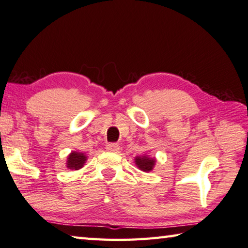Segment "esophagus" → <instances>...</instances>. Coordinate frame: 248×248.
Wrapping results in <instances>:
<instances>
[{"mask_svg":"<svg viewBox=\"0 0 248 248\" xmlns=\"http://www.w3.org/2000/svg\"><path fill=\"white\" fill-rule=\"evenodd\" d=\"M106 150H108V152H117L120 150V146H119V144H116V143H108V145H106Z\"/></svg>","mask_w":248,"mask_h":248,"instance_id":"34e87169","label":"esophagus"}]
</instances>
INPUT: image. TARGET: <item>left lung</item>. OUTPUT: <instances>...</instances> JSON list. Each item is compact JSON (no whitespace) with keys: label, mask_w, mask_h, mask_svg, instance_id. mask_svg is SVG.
<instances>
[{"label":"left lung","mask_w":248,"mask_h":248,"mask_svg":"<svg viewBox=\"0 0 248 248\" xmlns=\"http://www.w3.org/2000/svg\"><path fill=\"white\" fill-rule=\"evenodd\" d=\"M135 163H136V165L140 167V170H144V172H148V170H153L155 159L148 158V157H146V156H144V157H136Z\"/></svg>","instance_id":"8db88e82"}]
</instances>
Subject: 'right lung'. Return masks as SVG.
Returning <instances> with one entry per match:
<instances>
[{"mask_svg":"<svg viewBox=\"0 0 248 248\" xmlns=\"http://www.w3.org/2000/svg\"><path fill=\"white\" fill-rule=\"evenodd\" d=\"M86 161V156L83 153H78V152H73L68 155L67 158V167L72 170H79L83 167Z\"/></svg>","mask_w":248,"mask_h":248,"instance_id":"add662e5","label":"right lung"}]
</instances>
